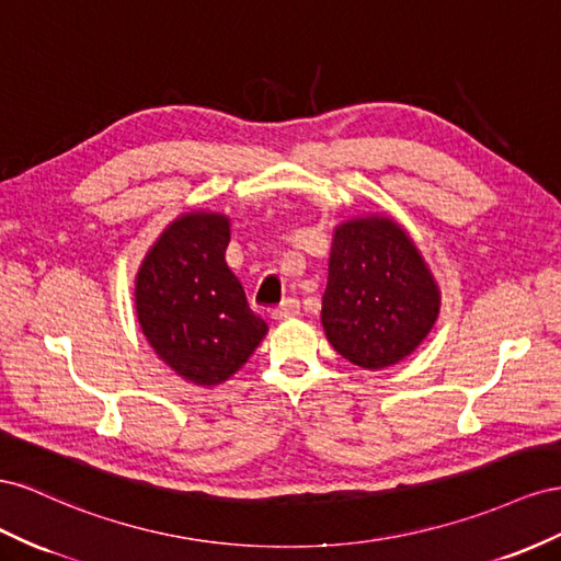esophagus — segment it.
I'll return each instance as SVG.
<instances>
[{
	"instance_id": "obj_1",
	"label": "esophagus",
	"mask_w": 561,
	"mask_h": 561,
	"mask_svg": "<svg viewBox=\"0 0 561 561\" xmlns=\"http://www.w3.org/2000/svg\"><path fill=\"white\" fill-rule=\"evenodd\" d=\"M300 312V300L298 298H286L284 302H279V306L272 310V319H277V322H282V319H291Z\"/></svg>"
}]
</instances>
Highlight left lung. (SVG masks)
Listing matches in <instances>:
<instances>
[{"instance_id":"8db88e82","label":"left lung","mask_w":561,"mask_h":561,"mask_svg":"<svg viewBox=\"0 0 561 561\" xmlns=\"http://www.w3.org/2000/svg\"><path fill=\"white\" fill-rule=\"evenodd\" d=\"M439 314V291L419 249L390 218L335 230L322 324L329 343L362 369H386L421 345Z\"/></svg>"}]
</instances>
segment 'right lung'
<instances>
[{
	"instance_id": "right-lung-1",
	"label": "right lung",
	"mask_w": 561,
	"mask_h": 561,
	"mask_svg": "<svg viewBox=\"0 0 561 561\" xmlns=\"http://www.w3.org/2000/svg\"><path fill=\"white\" fill-rule=\"evenodd\" d=\"M228 242L226 216L185 214L157 239L136 279L142 333L175 374L197 386L230 378L267 331L226 263Z\"/></svg>"
}]
</instances>
